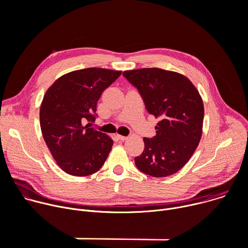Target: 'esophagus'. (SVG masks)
Masks as SVG:
<instances>
[{
	"label": "esophagus",
	"mask_w": 248,
	"mask_h": 248,
	"mask_svg": "<svg viewBox=\"0 0 248 248\" xmlns=\"http://www.w3.org/2000/svg\"><path fill=\"white\" fill-rule=\"evenodd\" d=\"M117 137H118L120 140H122V141H124V140L127 139L126 136H124V135H121V134H117Z\"/></svg>",
	"instance_id": "esophagus-1"
}]
</instances>
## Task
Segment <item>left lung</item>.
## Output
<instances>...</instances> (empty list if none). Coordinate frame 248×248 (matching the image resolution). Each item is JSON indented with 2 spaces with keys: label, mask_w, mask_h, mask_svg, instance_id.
<instances>
[{
  "label": "left lung",
  "mask_w": 248,
  "mask_h": 248,
  "mask_svg": "<svg viewBox=\"0 0 248 248\" xmlns=\"http://www.w3.org/2000/svg\"><path fill=\"white\" fill-rule=\"evenodd\" d=\"M124 77L141 94L146 110L159 119L153 138H143L144 151L134 158L139 170L165 178L190 159L202 136L204 106L184 75L158 67L125 70Z\"/></svg>",
  "instance_id": "obj_1"
}]
</instances>
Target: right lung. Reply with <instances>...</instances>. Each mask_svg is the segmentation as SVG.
Wrapping results in <instances>:
<instances>
[{
	"label": "right lung",
	"mask_w": 248,
	"mask_h": 248,
	"mask_svg": "<svg viewBox=\"0 0 248 248\" xmlns=\"http://www.w3.org/2000/svg\"><path fill=\"white\" fill-rule=\"evenodd\" d=\"M121 70L88 67L59 78L46 91L40 107L43 138L59 167L68 174L85 176L104 165L114 141L89 127L97 102Z\"/></svg>",
	"instance_id": "add662e5"
}]
</instances>
